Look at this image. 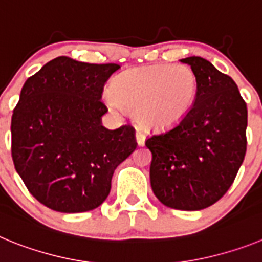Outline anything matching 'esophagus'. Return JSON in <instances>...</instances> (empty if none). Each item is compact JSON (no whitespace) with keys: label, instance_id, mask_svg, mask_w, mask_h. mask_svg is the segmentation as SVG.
Masks as SVG:
<instances>
[{"label":"esophagus","instance_id":"obj_1","mask_svg":"<svg viewBox=\"0 0 262 262\" xmlns=\"http://www.w3.org/2000/svg\"><path fill=\"white\" fill-rule=\"evenodd\" d=\"M135 138H136V143H138V145H144V142H145V136L144 134L142 133V131H136L135 134Z\"/></svg>","mask_w":262,"mask_h":262}]
</instances>
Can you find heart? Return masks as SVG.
Wrapping results in <instances>:
<instances>
[{"instance_id":"b5f03b06","label":"heart","mask_w":262,"mask_h":262,"mask_svg":"<svg viewBox=\"0 0 262 262\" xmlns=\"http://www.w3.org/2000/svg\"><path fill=\"white\" fill-rule=\"evenodd\" d=\"M198 94L195 72L185 64H155L124 71L113 80L105 99L111 108L135 114L147 129L177 126Z\"/></svg>"}]
</instances>
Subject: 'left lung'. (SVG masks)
I'll list each match as a JSON object with an SVG mask.
<instances>
[{"label": "left lung", "instance_id": "obj_1", "mask_svg": "<svg viewBox=\"0 0 262 262\" xmlns=\"http://www.w3.org/2000/svg\"><path fill=\"white\" fill-rule=\"evenodd\" d=\"M198 78V94L181 123L147 139L151 186L170 209L195 211L227 193L247 152V103L230 76L198 56L182 59Z\"/></svg>", "mask_w": 262, "mask_h": 262}]
</instances>
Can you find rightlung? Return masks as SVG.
<instances>
[{"label":"right lung","mask_w":262,"mask_h":262,"mask_svg":"<svg viewBox=\"0 0 262 262\" xmlns=\"http://www.w3.org/2000/svg\"><path fill=\"white\" fill-rule=\"evenodd\" d=\"M119 68L59 56L23 85L11 117V157L27 190L48 209H97L115 168L135 151L133 126H101L103 86Z\"/></svg>","instance_id":"1"}]
</instances>
